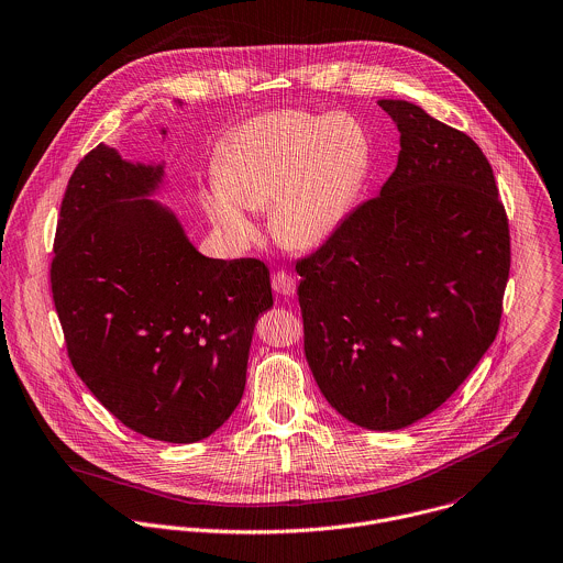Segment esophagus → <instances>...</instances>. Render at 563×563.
I'll return each mask as SVG.
<instances>
[{
    "label": "esophagus",
    "mask_w": 563,
    "mask_h": 563,
    "mask_svg": "<svg viewBox=\"0 0 563 563\" xmlns=\"http://www.w3.org/2000/svg\"><path fill=\"white\" fill-rule=\"evenodd\" d=\"M273 290L282 297H292L295 295V277L286 271H279L273 275Z\"/></svg>",
    "instance_id": "1"
}]
</instances>
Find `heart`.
<instances>
[{"label": "heart", "mask_w": 563, "mask_h": 563, "mask_svg": "<svg viewBox=\"0 0 563 563\" xmlns=\"http://www.w3.org/2000/svg\"><path fill=\"white\" fill-rule=\"evenodd\" d=\"M372 140L345 111H273L238 126L220 146L216 179L200 189L211 224L249 246L257 229L246 211L268 207L273 238L292 251L330 242L354 211L372 173Z\"/></svg>", "instance_id": "1"}]
</instances>
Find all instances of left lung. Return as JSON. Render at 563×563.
<instances>
[{
    "mask_svg": "<svg viewBox=\"0 0 563 563\" xmlns=\"http://www.w3.org/2000/svg\"><path fill=\"white\" fill-rule=\"evenodd\" d=\"M377 104L399 131L397 166L297 262V292L323 397L388 432L437 410L494 343L511 246L483 151L412 102Z\"/></svg>",
    "mask_w": 563,
    "mask_h": 563,
    "instance_id": "left-lung-1",
    "label": "left lung"
}]
</instances>
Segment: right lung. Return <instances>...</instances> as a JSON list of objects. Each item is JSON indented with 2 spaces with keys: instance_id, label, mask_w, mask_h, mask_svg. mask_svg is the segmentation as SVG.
Wrapping results in <instances>:
<instances>
[{
  "instance_id": "obj_1",
  "label": "right lung",
  "mask_w": 563,
  "mask_h": 563,
  "mask_svg": "<svg viewBox=\"0 0 563 563\" xmlns=\"http://www.w3.org/2000/svg\"><path fill=\"white\" fill-rule=\"evenodd\" d=\"M164 188L166 162L96 146L67 184L49 277L69 361L98 401L144 437L194 443L240 404L273 290L264 262L202 255L155 200Z\"/></svg>"
}]
</instances>
